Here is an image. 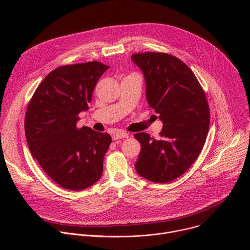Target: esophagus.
Segmentation results:
<instances>
[{
    "label": "esophagus",
    "instance_id": "obj_1",
    "mask_svg": "<svg viewBox=\"0 0 250 250\" xmlns=\"http://www.w3.org/2000/svg\"><path fill=\"white\" fill-rule=\"evenodd\" d=\"M128 137V133L124 132V131H117L113 134V139L114 140H118V139H122V138H126Z\"/></svg>",
    "mask_w": 250,
    "mask_h": 250
}]
</instances>
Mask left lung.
<instances>
[{"label":"left lung","instance_id":"1","mask_svg":"<svg viewBox=\"0 0 250 250\" xmlns=\"http://www.w3.org/2000/svg\"><path fill=\"white\" fill-rule=\"evenodd\" d=\"M146 81L148 104L163 124L160 137L135 133L141 149L135 170L156 183L183 175L196 161L206 142L209 109L192 70L177 57L161 52L131 55Z\"/></svg>","mask_w":250,"mask_h":250}]
</instances>
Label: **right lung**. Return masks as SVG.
Instances as JSON below:
<instances>
[{"label":"right lung","instance_id":"right-lung-1","mask_svg":"<svg viewBox=\"0 0 250 250\" xmlns=\"http://www.w3.org/2000/svg\"><path fill=\"white\" fill-rule=\"evenodd\" d=\"M109 68L98 61L58 67L42 80L27 105L24 130L29 151L51 179L67 190L86 189L103 174L111 135L88 126L77 128L76 124Z\"/></svg>","mask_w":250,"mask_h":250}]
</instances>
